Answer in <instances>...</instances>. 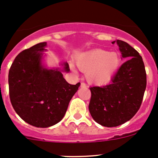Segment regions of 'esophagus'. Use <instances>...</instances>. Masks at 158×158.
<instances>
[{
  "label": "esophagus",
  "instance_id": "1",
  "mask_svg": "<svg viewBox=\"0 0 158 158\" xmlns=\"http://www.w3.org/2000/svg\"><path fill=\"white\" fill-rule=\"evenodd\" d=\"M87 85L85 83V82H81V87H83V88H85V87H86Z\"/></svg>",
  "mask_w": 158,
  "mask_h": 158
}]
</instances>
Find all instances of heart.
I'll return each instance as SVG.
<instances>
[{
  "mask_svg": "<svg viewBox=\"0 0 158 158\" xmlns=\"http://www.w3.org/2000/svg\"><path fill=\"white\" fill-rule=\"evenodd\" d=\"M78 67L88 73L91 82L105 83L111 79L121 63L118 53L96 49L81 54L76 59Z\"/></svg>",
  "mask_w": 158,
  "mask_h": 158,
  "instance_id": "1",
  "label": "heart"
}]
</instances>
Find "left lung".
I'll use <instances>...</instances> for the list:
<instances>
[{
	"mask_svg": "<svg viewBox=\"0 0 158 158\" xmlns=\"http://www.w3.org/2000/svg\"><path fill=\"white\" fill-rule=\"evenodd\" d=\"M119 50L126 61L120 66L110 84L91 87L89 112L105 127H117L130 120L141 107L147 85L142 57L125 41L117 40Z\"/></svg>",
	"mask_w": 158,
	"mask_h": 158,
	"instance_id": "8db88e82",
	"label": "left lung"
}]
</instances>
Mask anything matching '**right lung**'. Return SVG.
I'll list each match as a JSON object with an SVG mask.
<instances>
[{
    "label": "right lung",
    "instance_id": "right-lung-1",
    "mask_svg": "<svg viewBox=\"0 0 158 158\" xmlns=\"http://www.w3.org/2000/svg\"><path fill=\"white\" fill-rule=\"evenodd\" d=\"M46 46V42L40 43L20 52L8 74L13 108L24 122L36 128H48L60 122L80 85L68 83L61 70L43 68ZM63 66L65 71H69L67 63Z\"/></svg>",
    "mask_w": 158,
    "mask_h": 158
}]
</instances>
